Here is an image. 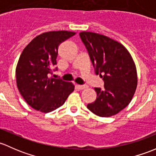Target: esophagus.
<instances>
[{"label": "esophagus", "mask_w": 156, "mask_h": 156, "mask_svg": "<svg viewBox=\"0 0 156 156\" xmlns=\"http://www.w3.org/2000/svg\"><path fill=\"white\" fill-rule=\"evenodd\" d=\"M76 87H77L80 90H83L87 88V86H86V85H77Z\"/></svg>", "instance_id": "obj_1"}]
</instances>
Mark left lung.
<instances>
[{"label": "left lung", "instance_id": "8db88e82", "mask_svg": "<svg viewBox=\"0 0 156 156\" xmlns=\"http://www.w3.org/2000/svg\"><path fill=\"white\" fill-rule=\"evenodd\" d=\"M84 43L94 72L104 82V89L94 88L97 98L87 108L101 117L115 115L131 102L137 85L132 57L123 45L108 37L83 31Z\"/></svg>", "mask_w": 156, "mask_h": 156}]
</instances>
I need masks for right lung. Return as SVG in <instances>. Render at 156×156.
Masks as SVG:
<instances>
[{
  "label": "right lung",
  "mask_w": 156,
  "mask_h": 156,
  "mask_svg": "<svg viewBox=\"0 0 156 156\" xmlns=\"http://www.w3.org/2000/svg\"><path fill=\"white\" fill-rule=\"evenodd\" d=\"M67 30L49 31L34 38L24 49L17 64V87L31 107L43 113L53 111L65 104L74 90L73 83L49 78L57 65L59 44L75 34Z\"/></svg>",
  "instance_id": "1"
}]
</instances>
